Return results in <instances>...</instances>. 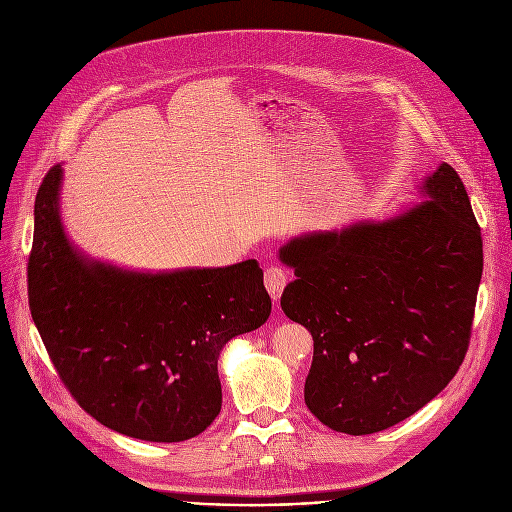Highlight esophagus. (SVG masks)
Here are the masks:
<instances>
[{"label":"esophagus","mask_w":512,"mask_h":512,"mask_svg":"<svg viewBox=\"0 0 512 512\" xmlns=\"http://www.w3.org/2000/svg\"><path fill=\"white\" fill-rule=\"evenodd\" d=\"M263 282H265L267 292L272 294V299L278 301L284 286H286V272L282 270V267H278V265H270L265 270V274H263Z\"/></svg>","instance_id":"esophagus-1"}]
</instances>
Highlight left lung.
<instances>
[{
    "label": "left lung",
    "mask_w": 512,
    "mask_h": 512,
    "mask_svg": "<svg viewBox=\"0 0 512 512\" xmlns=\"http://www.w3.org/2000/svg\"><path fill=\"white\" fill-rule=\"evenodd\" d=\"M421 195L390 220L301 234L280 249L297 276L280 305L313 336L305 405L334 432L365 436L411 417L465 359L481 230L452 166L427 176Z\"/></svg>",
    "instance_id": "1"
}]
</instances>
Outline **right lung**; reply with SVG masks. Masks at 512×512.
<instances>
[{
    "mask_svg": "<svg viewBox=\"0 0 512 512\" xmlns=\"http://www.w3.org/2000/svg\"><path fill=\"white\" fill-rule=\"evenodd\" d=\"M60 186L53 166L35 199L29 257L31 315L60 380L118 434L199 436L222 409V348L272 313L259 263L151 274L95 261L64 232Z\"/></svg>",
    "mask_w": 512,
    "mask_h": 512,
    "instance_id": "right-lung-1",
    "label": "right lung"
}]
</instances>
